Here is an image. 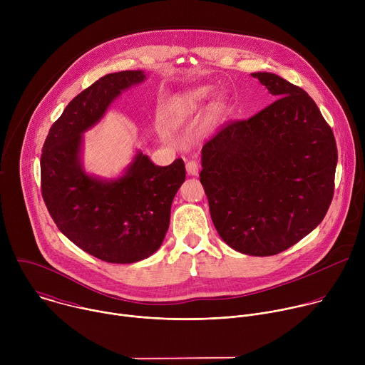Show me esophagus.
<instances>
[{
    "label": "esophagus",
    "mask_w": 365,
    "mask_h": 365,
    "mask_svg": "<svg viewBox=\"0 0 365 365\" xmlns=\"http://www.w3.org/2000/svg\"><path fill=\"white\" fill-rule=\"evenodd\" d=\"M186 172H187V175H190V176H196L197 172H199L197 163H196L195 160H189V162L186 163Z\"/></svg>",
    "instance_id": "obj_1"
}]
</instances>
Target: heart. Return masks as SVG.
<instances>
[{
  "mask_svg": "<svg viewBox=\"0 0 365 365\" xmlns=\"http://www.w3.org/2000/svg\"><path fill=\"white\" fill-rule=\"evenodd\" d=\"M211 95V86H197L193 89H189L183 93H180L172 106L170 110V118L173 124H182L183 121H186L189 117H192L193 114L199 113L210 98ZM222 110V99L217 98L212 103H211V114L214 117H217Z\"/></svg>",
  "mask_w": 365,
  "mask_h": 365,
  "instance_id": "b5f03b06",
  "label": "heart"
}]
</instances>
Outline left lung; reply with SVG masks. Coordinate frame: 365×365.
<instances>
[{"instance_id": "left-lung-1", "label": "left lung", "mask_w": 365, "mask_h": 365, "mask_svg": "<svg viewBox=\"0 0 365 365\" xmlns=\"http://www.w3.org/2000/svg\"><path fill=\"white\" fill-rule=\"evenodd\" d=\"M251 76L274 101L206 141L199 176L221 238L238 252L266 257L322 222L338 151L331 127L302 88L270 72Z\"/></svg>"}]
</instances>
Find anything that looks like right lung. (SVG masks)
<instances>
[{"label":"right lung","instance_id":"right-lung-1","mask_svg":"<svg viewBox=\"0 0 365 365\" xmlns=\"http://www.w3.org/2000/svg\"><path fill=\"white\" fill-rule=\"evenodd\" d=\"M145 79L143 71L99 78L69 102L41 148V195L48 214L75 245L107 263H135L160 248L173 197L186 178L182 159L155 166L141 151L115 179L83 169V133L121 92Z\"/></svg>","mask_w":365,"mask_h":365}]
</instances>
